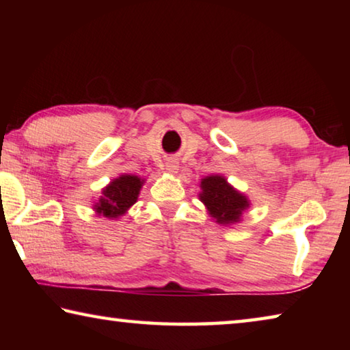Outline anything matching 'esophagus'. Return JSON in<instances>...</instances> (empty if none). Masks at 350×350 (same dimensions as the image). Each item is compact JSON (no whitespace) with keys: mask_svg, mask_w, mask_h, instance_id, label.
<instances>
[{"mask_svg":"<svg viewBox=\"0 0 350 350\" xmlns=\"http://www.w3.org/2000/svg\"><path fill=\"white\" fill-rule=\"evenodd\" d=\"M167 171L171 174L179 173V163H177L176 161H168L167 162Z\"/></svg>","mask_w":350,"mask_h":350,"instance_id":"esophagus-1","label":"esophagus"}]
</instances>
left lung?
Listing matches in <instances>:
<instances>
[{"label": "left lung", "instance_id": "obj_1", "mask_svg": "<svg viewBox=\"0 0 350 350\" xmlns=\"http://www.w3.org/2000/svg\"><path fill=\"white\" fill-rule=\"evenodd\" d=\"M199 199L208 216L224 227L241 222L244 211L252 205L250 199L221 174H210L200 180Z\"/></svg>", "mask_w": 350, "mask_h": 350}]
</instances>
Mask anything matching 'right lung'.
<instances>
[{"mask_svg":"<svg viewBox=\"0 0 350 350\" xmlns=\"http://www.w3.org/2000/svg\"><path fill=\"white\" fill-rule=\"evenodd\" d=\"M144 183L145 179L135 174H122L116 177L102 189V196L94 202L92 210L96 211L97 216L118 221L137 202Z\"/></svg>","mask_w":350,"mask_h":350,"instance_id":"obj_1","label":"right lung"}]
</instances>
